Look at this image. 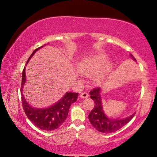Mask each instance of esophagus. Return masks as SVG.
I'll return each mask as SVG.
<instances>
[{"label": "esophagus", "mask_w": 157, "mask_h": 157, "mask_svg": "<svg viewBox=\"0 0 157 157\" xmlns=\"http://www.w3.org/2000/svg\"><path fill=\"white\" fill-rule=\"evenodd\" d=\"M88 94L87 92H82L80 94V95H79V96H80L81 98H88Z\"/></svg>", "instance_id": "esophagus-1"}]
</instances>
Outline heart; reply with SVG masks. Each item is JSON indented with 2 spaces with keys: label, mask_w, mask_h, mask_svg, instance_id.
I'll list each match as a JSON object with an SVG mask.
<instances>
[{
  "label": "heart",
  "mask_w": 157,
  "mask_h": 157,
  "mask_svg": "<svg viewBox=\"0 0 157 157\" xmlns=\"http://www.w3.org/2000/svg\"><path fill=\"white\" fill-rule=\"evenodd\" d=\"M109 64L107 56L105 54H96L82 59L78 63V69L81 74L92 77L96 84L105 80Z\"/></svg>",
  "instance_id": "b5f03b06"
}]
</instances>
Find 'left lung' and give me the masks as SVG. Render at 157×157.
Segmentation results:
<instances>
[{
    "label": "left lung",
    "mask_w": 157,
    "mask_h": 157,
    "mask_svg": "<svg viewBox=\"0 0 157 157\" xmlns=\"http://www.w3.org/2000/svg\"><path fill=\"white\" fill-rule=\"evenodd\" d=\"M130 56L136 61L132 54H130ZM101 92L102 90L100 88H94L90 92V98L94 101L95 105L90 113L88 119L92 126L98 132L105 134L115 132L125 125L134 117L136 113L123 119L109 117L103 110Z\"/></svg>",
    "instance_id": "8db88e82"
}]
</instances>
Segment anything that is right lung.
Listing matches in <instances>:
<instances>
[{"mask_svg":"<svg viewBox=\"0 0 157 157\" xmlns=\"http://www.w3.org/2000/svg\"><path fill=\"white\" fill-rule=\"evenodd\" d=\"M42 46L32 52L31 56L28 59L26 65L29 63L32 56L35 52L42 48ZM26 83L25 75V67L23 70L22 73V82L21 87V102L24 111L28 119L37 126L38 128L46 131H52L59 128L67 117L69 109L72 103L77 101L78 96V93H73L67 92L64 94L63 97L59 99L51 106L46 108H36L26 101L24 95L23 94V86Z\"/></svg>","mask_w":157,"mask_h":157,"instance_id":"right-lung-1","label":"right lung"}]
</instances>
